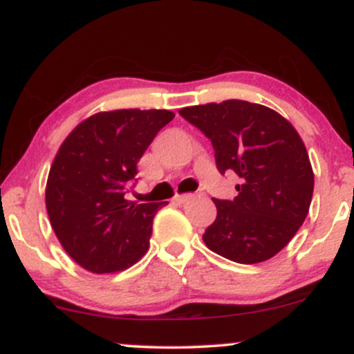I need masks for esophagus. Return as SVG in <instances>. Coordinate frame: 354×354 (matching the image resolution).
<instances>
[{
  "label": "esophagus",
  "mask_w": 354,
  "mask_h": 354,
  "mask_svg": "<svg viewBox=\"0 0 354 354\" xmlns=\"http://www.w3.org/2000/svg\"><path fill=\"white\" fill-rule=\"evenodd\" d=\"M193 198V194L191 193H185V194H174L173 201L178 203V205H183V203H186L188 200H191Z\"/></svg>",
  "instance_id": "1"
}]
</instances>
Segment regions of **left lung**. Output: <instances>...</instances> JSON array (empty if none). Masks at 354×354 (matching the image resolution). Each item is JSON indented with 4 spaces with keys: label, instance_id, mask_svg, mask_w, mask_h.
Listing matches in <instances>:
<instances>
[{
    "label": "left lung",
    "instance_id": "8db88e82",
    "mask_svg": "<svg viewBox=\"0 0 354 354\" xmlns=\"http://www.w3.org/2000/svg\"><path fill=\"white\" fill-rule=\"evenodd\" d=\"M180 115L209 138L219 173L241 180L233 201L213 200L218 213L205 245L241 265L273 258L310 211L315 174L301 136L274 109L243 100L186 106Z\"/></svg>",
    "mask_w": 354,
    "mask_h": 354
}]
</instances>
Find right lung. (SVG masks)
I'll use <instances>...</instances> for the list:
<instances>
[{
    "mask_svg": "<svg viewBox=\"0 0 354 354\" xmlns=\"http://www.w3.org/2000/svg\"><path fill=\"white\" fill-rule=\"evenodd\" d=\"M169 109H113L64 138L46 181L48 216L63 250L91 273H118L143 258L153 218L168 203L126 200L129 180Z\"/></svg>",
    "mask_w": 354,
    "mask_h": 354,
    "instance_id": "add662e5",
    "label": "right lung"
}]
</instances>
